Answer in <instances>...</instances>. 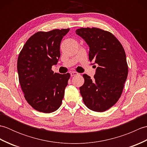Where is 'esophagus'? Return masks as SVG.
Wrapping results in <instances>:
<instances>
[{
  "instance_id": "34e87169",
  "label": "esophagus",
  "mask_w": 147,
  "mask_h": 147,
  "mask_svg": "<svg viewBox=\"0 0 147 147\" xmlns=\"http://www.w3.org/2000/svg\"><path fill=\"white\" fill-rule=\"evenodd\" d=\"M70 74H71V76H74L78 75V74L79 73H78L77 72H76V71H71V72H70Z\"/></svg>"
}]
</instances>
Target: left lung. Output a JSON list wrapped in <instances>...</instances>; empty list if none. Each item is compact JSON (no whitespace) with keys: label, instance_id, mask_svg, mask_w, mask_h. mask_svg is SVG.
<instances>
[{"label":"left lung","instance_id":"left-lung-1","mask_svg":"<svg viewBox=\"0 0 147 147\" xmlns=\"http://www.w3.org/2000/svg\"><path fill=\"white\" fill-rule=\"evenodd\" d=\"M76 33L90 47L89 59L98 65L91 79L84 74L80 88L84 104L89 109L104 112L116 104L128 74L126 53L123 45L111 32L98 28H82Z\"/></svg>","mask_w":147,"mask_h":147}]
</instances>
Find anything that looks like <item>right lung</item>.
Masks as SVG:
<instances>
[{
    "mask_svg": "<svg viewBox=\"0 0 147 147\" xmlns=\"http://www.w3.org/2000/svg\"><path fill=\"white\" fill-rule=\"evenodd\" d=\"M69 31L38 32L27 40L19 54L18 72L24 96L36 111L51 113L60 107L70 74L54 73L60 57V44Z\"/></svg>",
    "mask_w": 147,
    "mask_h": 147,
    "instance_id": "add662e5",
    "label": "right lung"
}]
</instances>
